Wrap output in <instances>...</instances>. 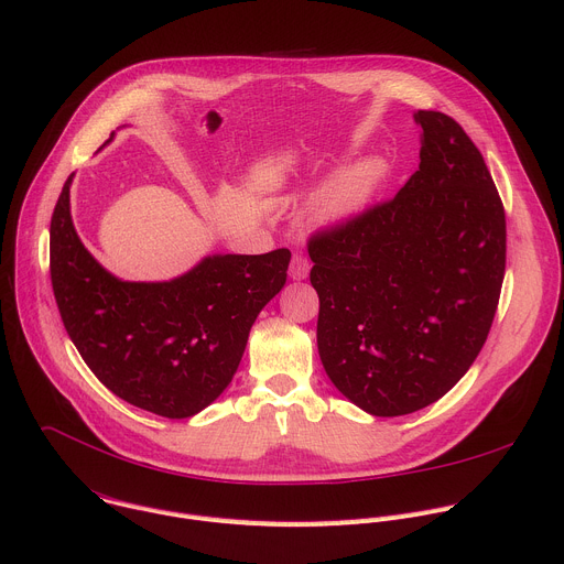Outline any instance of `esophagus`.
Segmentation results:
<instances>
[{"label":"esophagus","mask_w":564,"mask_h":564,"mask_svg":"<svg viewBox=\"0 0 564 564\" xmlns=\"http://www.w3.org/2000/svg\"><path fill=\"white\" fill-rule=\"evenodd\" d=\"M308 272H311V261L305 259L301 251H296L292 256V261H290V279L292 281H303L305 276H308Z\"/></svg>","instance_id":"esophagus-1"}]
</instances>
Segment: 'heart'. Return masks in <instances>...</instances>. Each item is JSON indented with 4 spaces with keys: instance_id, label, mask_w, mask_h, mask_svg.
I'll list each match as a JSON object with an SVG mask.
<instances>
[{
    "instance_id": "b5f03b06",
    "label": "heart",
    "mask_w": 564,
    "mask_h": 564,
    "mask_svg": "<svg viewBox=\"0 0 564 564\" xmlns=\"http://www.w3.org/2000/svg\"><path fill=\"white\" fill-rule=\"evenodd\" d=\"M387 169L378 160H369L341 175H337L317 202V218L326 227H344L360 216L371 195L380 186Z\"/></svg>"
}]
</instances>
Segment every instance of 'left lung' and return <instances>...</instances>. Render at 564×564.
I'll return each mask as SVG.
<instances>
[{
  "label": "left lung",
  "instance_id": "left-lung-1",
  "mask_svg": "<svg viewBox=\"0 0 564 564\" xmlns=\"http://www.w3.org/2000/svg\"><path fill=\"white\" fill-rule=\"evenodd\" d=\"M421 164L393 199L311 238L317 348L371 416L443 398L477 360L506 270V216L477 145L419 110Z\"/></svg>",
  "mask_w": 564,
  "mask_h": 564
}]
</instances>
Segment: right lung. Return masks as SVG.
<instances>
[{"instance_id": "1", "label": "right lung", "mask_w": 564, "mask_h": 564, "mask_svg": "<svg viewBox=\"0 0 564 564\" xmlns=\"http://www.w3.org/2000/svg\"><path fill=\"white\" fill-rule=\"evenodd\" d=\"M67 177L51 218V285L85 365L121 400L191 419L231 382L259 313L288 279L290 251L214 253L171 281H123L76 234Z\"/></svg>"}]
</instances>
